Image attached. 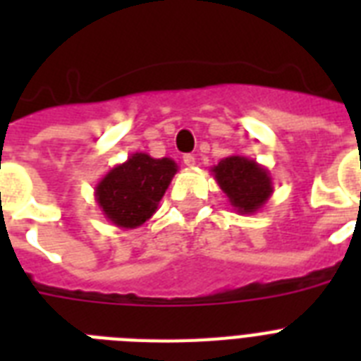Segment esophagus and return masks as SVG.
Instances as JSON below:
<instances>
[{"mask_svg":"<svg viewBox=\"0 0 361 361\" xmlns=\"http://www.w3.org/2000/svg\"><path fill=\"white\" fill-rule=\"evenodd\" d=\"M183 163H185L187 166H195L197 159H195V155H191V153H187V155H183Z\"/></svg>","mask_w":361,"mask_h":361,"instance_id":"34e87169","label":"esophagus"}]
</instances>
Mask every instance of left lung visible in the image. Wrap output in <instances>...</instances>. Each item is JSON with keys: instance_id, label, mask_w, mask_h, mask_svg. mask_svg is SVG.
I'll list each match as a JSON object with an SVG mask.
<instances>
[{"instance_id": "obj_1", "label": "left lung", "mask_w": 361, "mask_h": 361, "mask_svg": "<svg viewBox=\"0 0 361 361\" xmlns=\"http://www.w3.org/2000/svg\"><path fill=\"white\" fill-rule=\"evenodd\" d=\"M212 174L240 215L257 214L274 192L269 170L243 155L221 159L212 166Z\"/></svg>"}]
</instances>
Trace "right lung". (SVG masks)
<instances>
[{
  "label": "right lung",
  "mask_w": 361,
  "mask_h": 361,
  "mask_svg": "<svg viewBox=\"0 0 361 361\" xmlns=\"http://www.w3.org/2000/svg\"><path fill=\"white\" fill-rule=\"evenodd\" d=\"M178 164L170 157L153 159L144 152L133 153L116 164L95 187V200L106 221L120 228L144 225L155 212Z\"/></svg>",
  "instance_id": "add662e5"
}]
</instances>
